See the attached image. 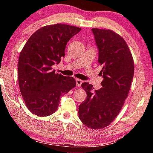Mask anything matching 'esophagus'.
Segmentation results:
<instances>
[{
	"mask_svg": "<svg viewBox=\"0 0 153 153\" xmlns=\"http://www.w3.org/2000/svg\"><path fill=\"white\" fill-rule=\"evenodd\" d=\"M83 81L81 80V79H76V85L77 86H81V83H82Z\"/></svg>",
	"mask_w": 153,
	"mask_h": 153,
	"instance_id": "1",
	"label": "esophagus"
}]
</instances>
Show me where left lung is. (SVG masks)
I'll return each instance as SVG.
<instances>
[{
    "label": "left lung",
    "mask_w": 153,
    "mask_h": 153,
    "mask_svg": "<svg viewBox=\"0 0 153 153\" xmlns=\"http://www.w3.org/2000/svg\"><path fill=\"white\" fill-rule=\"evenodd\" d=\"M99 56L98 62L103 81L102 88L94 91L93 85L84 82L86 100L79 107V118L85 126L100 129L108 126L116 118L132 81L134 64L126 42L111 30L92 28Z\"/></svg>",
    "instance_id": "left-lung-1"
}]
</instances>
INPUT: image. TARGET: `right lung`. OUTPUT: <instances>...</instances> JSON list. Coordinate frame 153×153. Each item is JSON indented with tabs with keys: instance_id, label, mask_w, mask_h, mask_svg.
<instances>
[{
	"instance_id": "obj_1",
	"label": "right lung",
	"mask_w": 153,
	"mask_h": 153,
	"mask_svg": "<svg viewBox=\"0 0 153 153\" xmlns=\"http://www.w3.org/2000/svg\"><path fill=\"white\" fill-rule=\"evenodd\" d=\"M81 30L64 24L42 27L31 35L21 51L19 85L25 104L33 114L43 117L55 113L60 96L75 87L73 77L56 74L52 66L60 62L67 43Z\"/></svg>"
}]
</instances>
